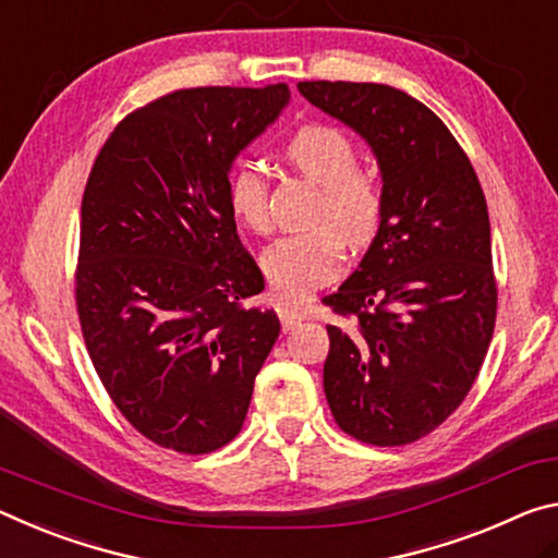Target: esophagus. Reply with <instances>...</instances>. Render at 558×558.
Returning a JSON list of instances; mask_svg holds the SVG:
<instances>
[{"label": "esophagus", "mask_w": 558, "mask_h": 558, "mask_svg": "<svg viewBox=\"0 0 558 558\" xmlns=\"http://www.w3.org/2000/svg\"><path fill=\"white\" fill-rule=\"evenodd\" d=\"M279 318H281V326H284V331H294V328L304 322V316L296 312H289V308H284V306L279 308Z\"/></svg>", "instance_id": "esophagus-1"}]
</instances>
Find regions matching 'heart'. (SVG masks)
Segmentation results:
<instances>
[{
    "instance_id": "b5f03b06",
    "label": "heart",
    "mask_w": 558,
    "mask_h": 558,
    "mask_svg": "<svg viewBox=\"0 0 558 558\" xmlns=\"http://www.w3.org/2000/svg\"><path fill=\"white\" fill-rule=\"evenodd\" d=\"M284 158L322 187L308 217L312 230L281 236L262 254L264 277L274 294L284 306H299L339 277L345 244L361 250L376 240L386 195L376 178L359 170L355 143L333 125L299 128L287 143ZM227 203L246 230L269 232V180L257 166L244 162L232 172Z\"/></svg>"
}]
</instances>
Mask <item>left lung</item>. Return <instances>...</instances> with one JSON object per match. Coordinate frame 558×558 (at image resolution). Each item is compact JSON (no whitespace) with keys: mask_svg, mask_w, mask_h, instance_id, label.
I'll use <instances>...</instances> for the list:
<instances>
[{"mask_svg":"<svg viewBox=\"0 0 558 558\" xmlns=\"http://www.w3.org/2000/svg\"><path fill=\"white\" fill-rule=\"evenodd\" d=\"M376 155L386 215L349 279L324 304L328 408L343 433L376 447L430 435L468 398L497 318L487 199L447 125L405 90L301 81Z\"/></svg>","mask_w":558,"mask_h":558,"instance_id":"1","label":"left lung"}]
</instances>
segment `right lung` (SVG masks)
Masks as SVG:
<instances>
[{
    "instance_id": "obj_1",
    "label": "right lung",
    "mask_w": 558,
    "mask_h": 558,
    "mask_svg": "<svg viewBox=\"0 0 558 558\" xmlns=\"http://www.w3.org/2000/svg\"><path fill=\"white\" fill-rule=\"evenodd\" d=\"M289 100L287 84L182 88L128 113L81 203L76 308L108 396L150 442L205 454L234 440L279 339L236 236L230 168Z\"/></svg>"
}]
</instances>
